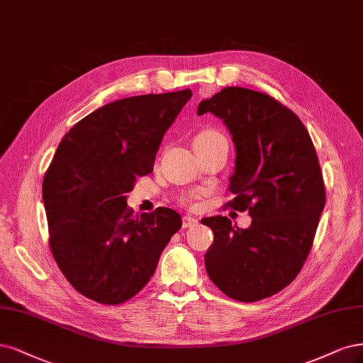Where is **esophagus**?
I'll use <instances>...</instances> for the list:
<instances>
[{
	"instance_id": "34e87169",
	"label": "esophagus",
	"mask_w": 363,
	"mask_h": 363,
	"mask_svg": "<svg viewBox=\"0 0 363 363\" xmlns=\"http://www.w3.org/2000/svg\"><path fill=\"white\" fill-rule=\"evenodd\" d=\"M195 225H198V220L195 218L183 216V219H182V227L183 228H192V227H195Z\"/></svg>"
}]
</instances>
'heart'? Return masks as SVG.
<instances>
[{"mask_svg":"<svg viewBox=\"0 0 363 363\" xmlns=\"http://www.w3.org/2000/svg\"><path fill=\"white\" fill-rule=\"evenodd\" d=\"M225 140L223 136L215 130V129H203L201 132H198L194 138V147H203V145H208V144H213L216 141ZM204 194L203 191H192L189 194H184L180 196V203L183 206H194L195 201H198L199 198H201Z\"/></svg>","mask_w":363,"mask_h":363,"instance_id":"b5f03b06","label":"heart"}]
</instances>
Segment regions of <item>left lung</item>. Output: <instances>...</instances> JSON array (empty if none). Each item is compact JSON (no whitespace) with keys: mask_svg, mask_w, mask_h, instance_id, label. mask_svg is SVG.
Listing matches in <instances>:
<instances>
[{"mask_svg":"<svg viewBox=\"0 0 363 363\" xmlns=\"http://www.w3.org/2000/svg\"><path fill=\"white\" fill-rule=\"evenodd\" d=\"M227 124L235 169L225 208L246 211L243 230L227 216L204 218L215 239L204 257L208 278L228 297L257 302L279 293L302 270L326 204L323 172L311 136L277 99L227 86L198 105Z\"/></svg>","mask_w":363,"mask_h":363,"instance_id":"left-lung-1","label":"left lung"}]
</instances>
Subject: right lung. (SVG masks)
Returning <instances> with one entry per match:
<instances>
[{
    "instance_id": "obj_1",
    "label": "right lung",
    "mask_w": 363,
    "mask_h": 363,
    "mask_svg": "<svg viewBox=\"0 0 363 363\" xmlns=\"http://www.w3.org/2000/svg\"><path fill=\"white\" fill-rule=\"evenodd\" d=\"M191 97L144 94L96 109L65 135L45 172L49 247L73 289L97 303L138 294L182 228L172 208L133 216L124 194L153 171L164 133Z\"/></svg>"
}]
</instances>
